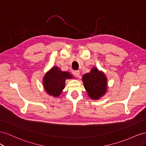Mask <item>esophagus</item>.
Segmentation results:
<instances>
[{
    "instance_id": "obj_1",
    "label": "esophagus",
    "mask_w": 146,
    "mask_h": 146,
    "mask_svg": "<svg viewBox=\"0 0 146 146\" xmlns=\"http://www.w3.org/2000/svg\"><path fill=\"white\" fill-rule=\"evenodd\" d=\"M74 75L77 77H79L80 76V72L78 71V70H77V71H74Z\"/></svg>"
}]
</instances>
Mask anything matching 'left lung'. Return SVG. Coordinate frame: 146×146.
<instances>
[{"mask_svg": "<svg viewBox=\"0 0 146 146\" xmlns=\"http://www.w3.org/2000/svg\"><path fill=\"white\" fill-rule=\"evenodd\" d=\"M84 87L92 100H99L107 92V77L102 70L93 67L82 77Z\"/></svg>", "mask_w": 146, "mask_h": 146, "instance_id": "left-lung-1", "label": "left lung"}]
</instances>
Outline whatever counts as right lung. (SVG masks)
Masks as SVG:
<instances>
[{
  "label": "right lung",
  "mask_w": 146,
  "mask_h": 146,
  "mask_svg": "<svg viewBox=\"0 0 146 146\" xmlns=\"http://www.w3.org/2000/svg\"><path fill=\"white\" fill-rule=\"evenodd\" d=\"M72 77L69 72L62 71L58 67L54 66L44 76L43 86L47 94L58 98L65 87L66 80L72 78Z\"/></svg>",
  "instance_id": "1"
}]
</instances>
